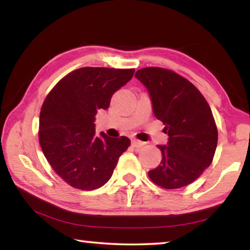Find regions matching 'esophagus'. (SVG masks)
Returning <instances> with one entry per match:
<instances>
[{
    "mask_svg": "<svg viewBox=\"0 0 250 250\" xmlns=\"http://www.w3.org/2000/svg\"><path fill=\"white\" fill-rule=\"evenodd\" d=\"M145 143L144 142H142V141H139V140H137V139H134V140H132V145L134 147H141V146H143Z\"/></svg>",
    "mask_w": 250,
    "mask_h": 250,
    "instance_id": "1",
    "label": "esophagus"
}]
</instances>
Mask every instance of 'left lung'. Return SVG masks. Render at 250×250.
<instances>
[{
  "instance_id": "obj_1",
  "label": "left lung",
  "mask_w": 250,
  "mask_h": 250,
  "mask_svg": "<svg viewBox=\"0 0 250 250\" xmlns=\"http://www.w3.org/2000/svg\"><path fill=\"white\" fill-rule=\"evenodd\" d=\"M149 94L152 109L164 124L166 145H157L162 162L148 171L153 183L165 189L185 187L211 165L217 129L206 98L188 80L161 67L135 73Z\"/></svg>"
}]
</instances>
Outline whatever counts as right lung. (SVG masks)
Segmentation results:
<instances>
[{
    "label": "right lung",
    "instance_id": "add662e5",
    "mask_svg": "<svg viewBox=\"0 0 250 250\" xmlns=\"http://www.w3.org/2000/svg\"><path fill=\"white\" fill-rule=\"evenodd\" d=\"M133 73L134 69L82 67L64 76L44 99L39 142L53 170L72 187L101 188L130 146L126 137L109 138L104 132L98 137L94 122Z\"/></svg>",
    "mask_w": 250,
    "mask_h": 250
}]
</instances>
